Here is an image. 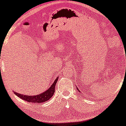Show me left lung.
Segmentation results:
<instances>
[{
	"label": "left lung",
	"mask_w": 126,
	"mask_h": 126,
	"mask_svg": "<svg viewBox=\"0 0 126 126\" xmlns=\"http://www.w3.org/2000/svg\"><path fill=\"white\" fill-rule=\"evenodd\" d=\"M76 89H77V90H78V91H79V92H80V91H79V89H78V87H76Z\"/></svg>",
	"instance_id": "8db88e82"
}]
</instances>
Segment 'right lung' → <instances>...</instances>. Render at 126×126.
Masks as SVG:
<instances>
[{
  "instance_id": "1",
  "label": "right lung",
  "mask_w": 126,
  "mask_h": 126,
  "mask_svg": "<svg viewBox=\"0 0 126 126\" xmlns=\"http://www.w3.org/2000/svg\"><path fill=\"white\" fill-rule=\"evenodd\" d=\"M58 80V78H57L55 79V81L52 84V85L50 86V87L48 90H47L46 91L43 92L42 93L37 94V95L28 96L25 95V94L24 95V94H19V93H16L15 92H14V93H15L16 95L18 97L21 98L22 99L26 101L27 102H32V103L34 104L41 103V102H45L48 100V99H50L54 94V90H55V85Z\"/></svg>"
}]
</instances>
